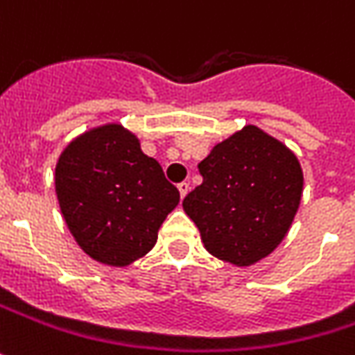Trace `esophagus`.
Segmentation results:
<instances>
[{"label": "esophagus", "mask_w": 355, "mask_h": 355, "mask_svg": "<svg viewBox=\"0 0 355 355\" xmlns=\"http://www.w3.org/2000/svg\"><path fill=\"white\" fill-rule=\"evenodd\" d=\"M189 190H190V184H189V182H187V180L178 184V192H180V196H182V198H184V196L189 194Z\"/></svg>", "instance_id": "1"}]
</instances>
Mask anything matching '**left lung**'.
<instances>
[{
  "label": "left lung",
  "instance_id": "obj_1",
  "mask_svg": "<svg viewBox=\"0 0 355 355\" xmlns=\"http://www.w3.org/2000/svg\"><path fill=\"white\" fill-rule=\"evenodd\" d=\"M202 184L182 208L204 248L222 261L250 267L287 236L302 196L299 159L275 137L245 125L214 145L198 165Z\"/></svg>",
  "mask_w": 355,
  "mask_h": 355
}]
</instances>
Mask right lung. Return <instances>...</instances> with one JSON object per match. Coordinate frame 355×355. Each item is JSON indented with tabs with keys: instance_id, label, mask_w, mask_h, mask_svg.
Returning a JSON list of instances; mask_svg holds the SVG:
<instances>
[{
	"instance_id": "1",
	"label": "right lung",
	"mask_w": 355,
	"mask_h": 355,
	"mask_svg": "<svg viewBox=\"0 0 355 355\" xmlns=\"http://www.w3.org/2000/svg\"><path fill=\"white\" fill-rule=\"evenodd\" d=\"M55 187L76 243L112 267H125L153 250L159 227L180 200L161 165L119 123L70 141L58 157Z\"/></svg>"
}]
</instances>
